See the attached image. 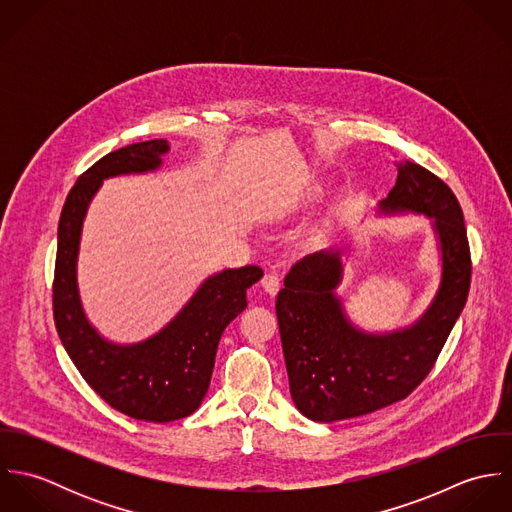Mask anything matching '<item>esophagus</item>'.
Listing matches in <instances>:
<instances>
[{
    "instance_id": "1",
    "label": "esophagus",
    "mask_w": 512,
    "mask_h": 512,
    "mask_svg": "<svg viewBox=\"0 0 512 512\" xmlns=\"http://www.w3.org/2000/svg\"><path fill=\"white\" fill-rule=\"evenodd\" d=\"M262 288H264V292L268 293V295H276V293L280 292V276L276 274V272H268V274H264V278H262Z\"/></svg>"
}]
</instances>
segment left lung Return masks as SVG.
<instances>
[{
  "instance_id": "8db88e82",
  "label": "left lung",
  "mask_w": 512,
  "mask_h": 512,
  "mask_svg": "<svg viewBox=\"0 0 512 512\" xmlns=\"http://www.w3.org/2000/svg\"><path fill=\"white\" fill-rule=\"evenodd\" d=\"M396 167V185L378 203V215L432 219L441 254L438 292L412 325L370 333L349 319L335 292L345 248L319 250L293 266L276 315L293 404L313 422L359 418L404 400L430 374L467 301L471 256L453 191L418 163Z\"/></svg>"
}]
</instances>
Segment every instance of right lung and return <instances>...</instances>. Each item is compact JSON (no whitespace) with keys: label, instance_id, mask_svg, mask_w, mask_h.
<instances>
[{"label":"right lung","instance_id":"right-lung-1","mask_svg":"<svg viewBox=\"0 0 512 512\" xmlns=\"http://www.w3.org/2000/svg\"><path fill=\"white\" fill-rule=\"evenodd\" d=\"M167 140L116 149L74 183L59 220L53 284L55 325L82 378L118 412L144 422H173L193 414L211 384L220 335L246 309V290L264 272L228 268L209 276L183 309L146 341L120 345L88 321L76 280L82 222L104 179L149 173L161 167Z\"/></svg>","mask_w":512,"mask_h":512}]
</instances>
